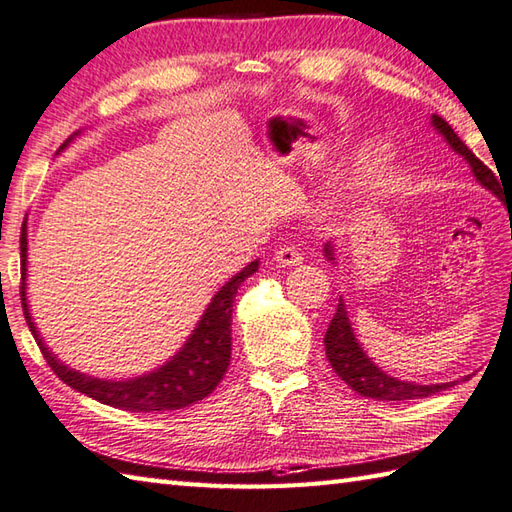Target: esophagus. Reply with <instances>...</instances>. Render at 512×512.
Segmentation results:
<instances>
[{
    "mask_svg": "<svg viewBox=\"0 0 512 512\" xmlns=\"http://www.w3.org/2000/svg\"><path fill=\"white\" fill-rule=\"evenodd\" d=\"M275 262L284 268L299 266V264H303V253L295 246H284L275 253Z\"/></svg>",
    "mask_w": 512,
    "mask_h": 512,
    "instance_id": "obj_1",
    "label": "esophagus"
}]
</instances>
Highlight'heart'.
I'll return each instance as SVG.
<instances>
[{
    "mask_svg": "<svg viewBox=\"0 0 512 512\" xmlns=\"http://www.w3.org/2000/svg\"><path fill=\"white\" fill-rule=\"evenodd\" d=\"M396 162V151L387 143H372L361 156L358 176L365 182H378Z\"/></svg>",
    "mask_w": 512,
    "mask_h": 512,
    "instance_id": "heart-1",
    "label": "heart"
}]
</instances>
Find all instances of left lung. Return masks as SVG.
<instances>
[{"label":"left lung","mask_w":512,"mask_h":512,"mask_svg":"<svg viewBox=\"0 0 512 512\" xmlns=\"http://www.w3.org/2000/svg\"><path fill=\"white\" fill-rule=\"evenodd\" d=\"M431 123L451 145L455 154H460L466 162H469L473 169V176L480 180L482 187L499 195V180L495 178V173L462 143L460 136L451 129V125L444 121L442 116H436V114H433ZM325 257H328L330 262L334 259L332 244H325ZM323 343H325V354H328V361L334 367V372L339 374L341 380H345L356 394H361L365 398L416 400V398H427V396L438 394V391L458 383V380H453V383H440V385H416V383H407V380H398L385 374L383 369L369 361L367 354L363 352V347L358 345L352 323L347 319L343 299H339V306H336V312L328 325V332H325Z\"/></svg>","instance_id":"obj_1"}]
</instances>
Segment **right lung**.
Returning a JSON list of instances; mask_svg holds the SVG:
<instances>
[{"instance_id": "obj_1", "label": "right lung", "mask_w": 512, "mask_h": 512, "mask_svg": "<svg viewBox=\"0 0 512 512\" xmlns=\"http://www.w3.org/2000/svg\"><path fill=\"white\" fill-rule=\"evenodd\" d=\"M72 138L65 140L61 149L68 147ZM26 222L21 226L19 248H21V306H24V317L28 328L35 336L39 350L46 358L50 369L57 374L65 385L81 391L94 400L103 402L116 409L136 411V413H162L189 407L193 402L206 398L211 391L220 385L226 374V367L231 363V314L237 288L255 273L257 262H250L242 273H237L231 281H226L222 290L211 299L209 308L202 314L198 328L193 330L189 341L184 343L182 350L171 358L169 363L154 369L151 374L129 378V380H101L74 372L68 365L57 361L43 339L39 336L35 323L30 319L28 301H26Z\"/></svg>"}]
</instances>
